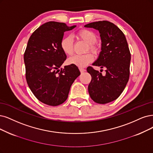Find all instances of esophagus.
Masks as SVG:
<instances>
[{"label":"esophagus","mask_w":153,"mask_h":153,"mask_svg":"<svg viewBox=\"0 0 153 153\" xmlns=\"http://www.w3.org/2000/svg\"><path fill=\"white\" fill-rule=\"evenodd\" d=\"M79 71L81 73H83L84 71H85V69H83V68H79Z\"/></svg>","instance_id":"obj_1"}]
</instances>
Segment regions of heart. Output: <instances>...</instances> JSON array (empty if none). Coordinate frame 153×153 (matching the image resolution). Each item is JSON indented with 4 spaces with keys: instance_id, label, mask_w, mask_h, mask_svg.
<instances>
[{
    "instance_id": "b5f03b06",
    "label": "heart",
    "mask_w": 153,
    "mask_h": 153,
    "mask_svg": "<svg viewBox=\"0 0 153 153\" xmlns=\"http://www.w3.org/2000/svg\"><path fill=\"white\" fill-rule=\"evenodd\" d=\"M76 36L78 39L82 40L87 44L88 47L87 51H90L93 53L97 55L99 52V48L95 43L97 42L98 38L96 34L92 31L86 29H82L78 31ZM60 47L65 54L71 55L74 52V42L72 38L68 36L62 38L60 43ZM94 60V56L91 53H88L84 55H75L69 58L68 62L70 64L76 65L80 68L84 67L89 64L91 63Z\"/></svg>"
}]
</instances>
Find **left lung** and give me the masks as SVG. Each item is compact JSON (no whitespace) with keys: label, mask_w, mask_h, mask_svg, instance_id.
<instances>
[{"label":"left lung","mask_w":153,"mask_h":153,"mask_svg":"<svg viewBox=\"0 0 153 153\" xmlns=\"http://www.w3.org/2000/svg\"><path fill=\"white\" fill-rule=\"evenodd\" d=\"M84 26L99 31L101 51L93 65L106 68L105 76L91 66L87 68L91 76L88 92L94 102L108 103L120 97L128 82L131 59L128 43L123 33L111 22H93Z\"/></svg>","instance_id":"left-lung-1"}]
</instances>
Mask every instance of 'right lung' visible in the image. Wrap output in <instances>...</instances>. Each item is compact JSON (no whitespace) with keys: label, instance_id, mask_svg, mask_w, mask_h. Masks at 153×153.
I'll return each mask as SVG.
<instances>
[{"label":"right lung","instance_id":"1","mask_svg":"<svg viewBox=\"0 0 153 153\" xmlns=\"http://www.w3.org/2000/svg\"><path fill=\"white\" fill-rule=\"evenodd\" d=\"M75 27L50 21L37 28L28 40L24 53L26 81L35 97L46 105L63 103L81 74L72 64L59 69L67 59L60 48V41L65 31Z\"/></svg>","mask_w":153,"mask_h":153}]
</instances>
